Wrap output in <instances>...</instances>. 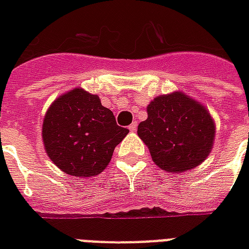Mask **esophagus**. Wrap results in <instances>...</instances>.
I'll use <instances>...</instances> for the list:
<instances>
[{
	"mask_svg": "<svg viewBox=\"0 0 249 249\" xmlns=\"http://www.w3.org/2000/svg\"><path fill=\"white\" fill-rule=\"evenodd\" d=\"M136 129H137V123H132L129 125V130L130 132H136Z\"/></svg>",
	"mask_w": 249,
	"mask_h": 249,
	"instance_id": "obj_1",
	"label": "esophagus"
}]
</instances>
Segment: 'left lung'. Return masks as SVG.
<instances>
[{
  "label": "left lung",
  "instance_id": "obj_1",
  "mask_svg": "<svg viewBox=\"0 0 249 249\" xmlns=\"http://www.w3.org/2000/svg\"><path fill=\"white\" fill-rule=\"evenodd\" d=\"M146 113L137 135L157 167L178 175L207 160L213 148L216 125L205 105L176 90L153 98Z\"/></svg>",
  "mask_w": 249,
  "mask_h": 249
}]
</instances>
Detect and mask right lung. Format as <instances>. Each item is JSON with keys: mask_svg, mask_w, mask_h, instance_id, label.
Masks as SVG:
<instances>
[{"mask_svg": "<svg viewBox=\"0 0 249 249\" xmlns=\"http://www.w3.org/2000/svg\"><path fill=\"white\" fill-rule=\"evenodd\" d=\"M129 130L116 124L113 112L97 94L74 88L58 96L42 123L46 155L62 172L93 178L108 167L116 145Z\"/></svg>", "mask_w": 249, "mask_h": 249, "instance_id": "add662e5", "label": "right lung"}]
</instances>
